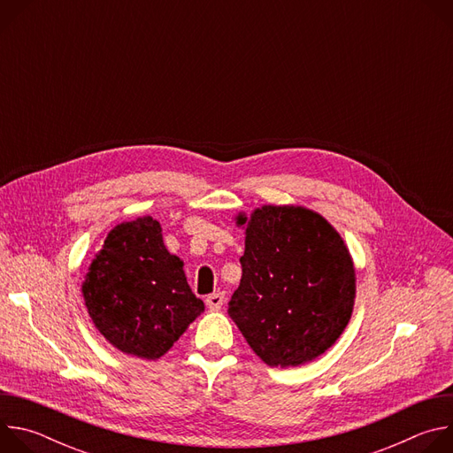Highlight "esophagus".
Wrapping results in <instances>:
<instances>
[{
    "mask_svg": "<svg viewBox=\"0 0 453 453\" xmlns=\"http://www.w3.org/2000/svg\"><path fill=\"white\" fill-rule=\"evenodd\" d=\"M224 301H226L224 292H215V294L208 296L206 304H208L211 310H220V308H222V304H224Z\"/></svg>",
    "mask_w": 453,
    "mask_h": 453,
    "instance_id": "esophagus-1",
    "label": "esophagus"
}]
</instances>
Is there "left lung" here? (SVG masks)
Instances as JSON below:
<instances>
[{
    "label": "left lung",
    "instance_id": "obj_1",
    "mask_svg": "<svg viewBox=\"0 0 453 453\" xmlns=\"http://www.w3.org/2000/svg\"><path fill=\"white\" fill-rule=\"evenodd\" d=\"M238 217V224H245ZM242 280L227 313L252 351L273 367L325 353L355 303V269L341 234L296 206L256 210L245 229Z\"/></svg>",
    "mask_w": 453,
    "mask_h": 453
}]
</instances>
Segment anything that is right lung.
Masks as SVG:
<instances>
[{
    "mask_svg": "<svg viewBox=\"0 0 453 453\" xmlns=\"http://www.w3.org/2000/svg\"><path fill=\"white\" fill-rule=\"evenodd\" d=\"M98 332L119 351L156 360L204 310L152 217L116 226L82 285Z\"/></svg>",
    "mask_w": 453,
    "mask_h": 453,
    "instance_id": "obj_1",
    "label": "right lung"
}]
</instances>
